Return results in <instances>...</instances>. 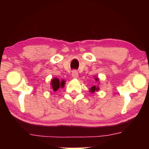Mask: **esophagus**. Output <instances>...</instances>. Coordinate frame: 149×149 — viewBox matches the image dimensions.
Returning <instances> with one entry per match:
<instances>
[{"label":"esophagus","mask_w":149,"mask_h":149,"mask_svg":"<svg viewBox=\"0 0 149 149\" xmlns=\"http://www.w3.org/2000/svg\"><path fill=\"white\" fill-rule=\"evenodd\" d=\"M72 78H74V79H78V77H79L78 72H77V70H73L72 72Z\"/></svg>","instance_id":"obj_1"}]
</instances>
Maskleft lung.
Returning <instances> with one entry per match:
<instances>
[{"instance_id":"obj_1","label":"left lung","mask_w":149,"mask_h":149,"mask_svg":"<svg viewBox=\"0 0 149 149\" xmlns=\"http://www.w3.org/2000/svg\"><path fill=\"white\" fill-rule=\"evenodd\" d=\"M95 80L96 82H98V84H97V86H95V85H93L91 87H90V89H89V91H90L91 93H94L95 91H97L100 90V88H99V79L97 78V77H95Z\"/></svg>"}]
</instances>
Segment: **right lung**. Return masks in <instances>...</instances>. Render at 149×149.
<instances>
[{"mask_svg":"<svg viewBox=\"0 0 149 149\" xmlns=\"http://www.w3.org/2000/svg\"><path fill=\"white\" fill-rule=\"evenodd\" d=\"M51 89H52V90L54 91H56L59 88H63L65 85V81L64 79H62V81L59 80V79L54 77L52 79L51 81Z\"/></svg>","mask_w":149,"mask_h":149,"instance_id":"obj_1","label":"right lung"}]
</instances>
